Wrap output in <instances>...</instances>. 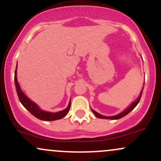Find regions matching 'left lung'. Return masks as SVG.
Here are the masks:
<instances>
[{
    "label": "left lung",
    "mask_w": 161,
    "mask_h": 161,
    "mask_svg": "<svg viewBox=\"0 0 161 161\" xmlns=\"http://www.w3.org/2000/svg\"><path fill=\"white\" fill-rule=\"evenodd\" d=\"M142 90H143V89H142V92H141L140 95H139V98H138V99L136 100V101L134 102V103H133V104H131V105H130V106L129 108H126L125 111H123V112H121V113H120V114H118V115H115V116H112V117H105V116H103V115L98 114L97 112H96V111L92 110V109H91V110H92V112H93V114L96 115V117H97V118H103V119H111V120H118V119L121 118H123V117L125 116V115H126L127 114H129L130 111H131L133 110V109L136 106V105H138V103H139V101H140L141 96H142Z\"/></svg>",
    "instance_id": "left-lung-1"
}]
</instances>
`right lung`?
<instances>
[{"mask_svg": "<svg viewBox=\"0 0 161 161\" xmlns=\"http://www.w3.org/2000/svg\"><path fill=\"white\" fill-rule=\"evenodd\" d=\"M17 68V66H16ZM14 80H15V85H16V89L17 92V95H18L20 103H22V105L27 110L29 111L32 115L36 117L37 118L40 119V120H46V121H50V120H58V119H61L65 116L66 114L69 113L70 107H71V102L69 104V106L66 109L63 111H58V112L56 113H51V112H47L41 109H40L38 106L36 105L35 103H34L33 102H31L28 98L23 93V92L21 90L19 87V85L18 81H17V77H16V69L15 71V76H14Z\"/></svg>", "mask_w": 161, "mask_h": 161, "instance_id": "add662e5", "label": "right lung"}]
</instances>
